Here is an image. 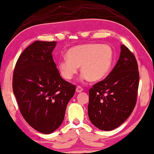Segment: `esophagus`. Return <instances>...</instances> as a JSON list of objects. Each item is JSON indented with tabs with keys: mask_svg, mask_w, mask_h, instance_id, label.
<instances>
[{
	"mask_svg": "<svg viewBox=\"0 0 154 154\" xmlns=\"http://www.w3.org/2000/svg\"><path fill=\"white\" fill-rule=\"evenodd\" d=\"M84 91V89H83L82 87H81L80 86H78L76 87V91L78 92V93H80V92L83 91Z\"/></svg>",
	"mask_w": 154,
	"mask_h": 154,
	"instance_id": "esophagus-1",
	"label": "esophagus"
}]
</instances>
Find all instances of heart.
I'll return each instance as SVG.
<instances>
[{
  "label": "heart",
  "instance_id": "heart-1",
  "mask_svg": "<svg viewBox=\"0 0 154 154\" xmlns=\"http://www.w3.org/2000/svg\"><path fill=\"white\" fill-rule=\"evenodd\" d=\"M66 56L67 58L58 62V69L64 79L71 80L81 67L83 79L94 82L109 73L112 66L114 51L108 45L91 43L71 48Z\"/></svg>",
  "mask_w": 154,
  "mask_h": 154
}]
</instances>
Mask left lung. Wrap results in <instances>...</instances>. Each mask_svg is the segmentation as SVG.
Masks as SVG:
<instances>
[{
  "label": "left lung",
  "instance_id": "1",
  "mask_svg": "<svg viewBox=\"0 0 154 154\" xmlns=\"http://www.w3.org/2000/svg\"><path fill=\"white\" fill-rule=\"evenodd\" d=\"M116 66L103 81L89 89L88 115L94 125L112 131L131 115L136 104L139 85L138 66L135 55L122 45Z\"/></svg>",
  "mask_w": 154,
  "mask_h": 154
}]
</instances>
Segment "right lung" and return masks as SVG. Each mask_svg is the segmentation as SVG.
<instances>
[{
  "label": "right lung",
  "mask_w": 154,
  "mask_h": 154,
  "mask_svg": "<svg viewBox=\"0 0 154 154\" xmlns=\"http://www.w3.org/2000/svg\"><path fill=\"white\" fill-rule=\"evenodd\" d=\"M56 42L35 41L22 52L13 75L21 114L36 131L50 134L62 124L75 85L61 78L52 52Z\"/></svg>",
  "instance_id": "add662e5"
}]
</instances>
